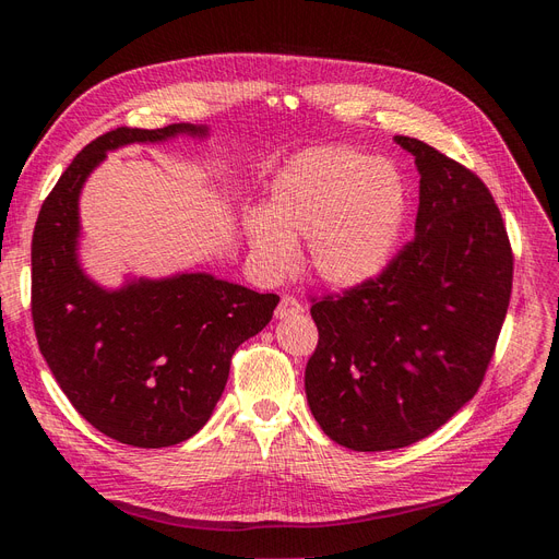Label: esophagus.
I'll list each match as a JSON object with an SVG mask.
<instances>
[{
  "label": "esophagus",
  "mask_w": 559,
  "mask_h": 559,
  "mask_svg": "<svg viewBox=\"0 0 559 559\" xmlns=\"http://www.w3.org/2000/svg\"><path fill=\"white\" fill-rule=\"evenodd\" d=\"M300 312H302V302L298 298H294V296H284L280 300L277 310H275V317L277 319H286V317H296Z\"/></svg>",
  "instance_id": "esophagus-1"
}]
</instances>
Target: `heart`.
<instances>
[{"instance_id": "obj_1", "label": "heart", "mask_w": 559, "mask_h": 559, "mask_svg": "<svg viewBox=\"0 0 559 559\" xmlns=\"http://www.w3.org/2000/svg\"><path fill=\"white\" fill-rule=\"evenodd\" d=\"M408 212L405 183L389 163L347 146L298 156L275 179L265 212L247 216L251 251L284 273L308 238L312 275L335 289L376 280L394 257Z\"/></svg>"}]
</instances>
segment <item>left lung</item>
Listing matches in <instances>:
<instances>
[{"instance_id":"1","label":"left lung","mask_w":559,"mask_h":559,"mask_svg":"<svg viewBox=\"0 0 559 559\" xmlns=\"http://www.w3.org/2000/svg\"><path fill=\"white\" fill-rule=\"evenodd\" d=\"M394 142L419 173L415 238L376 280L310 308V411L357 452L413 445L473 399L513 286L509 235L478 175L415 138Z\"/></svg>"}]
</instances>
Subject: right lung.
I'll use <instances>...</instances> for the list:
<instances>
[{
    "label": "right lung",
    "mask_w": 559,
    "mask_h": 559,
    "mask_svg": "<svg viewBox=\"0 0 559 559\" xmlns=\"http://www.w3.org/2000/svg\"><path fill=\"white\" fill-rule=\"evenodd\" d=\"M205 126L116 128L83 146L44 200L32 235V319L44 359L91 425L132 448H167L198 433L228 382L230 359L265 329L277 294L181 273L105 289L79 263V195L107 151Z\"/></svg>",
    "instance_id": "obj_1"
}]
</instances>
